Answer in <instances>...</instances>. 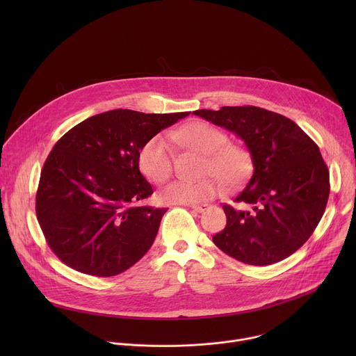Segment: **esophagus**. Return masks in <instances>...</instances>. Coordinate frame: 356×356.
I'll return each mask as SVG.
<instances>
[{
	"label": "esophagus",
	"instance_id": "1",
	"mask_svg": "<svg viewBox=\"0 0 356 356\" xmlns=\"http://www.w3.org/2000/svg\"><path fill=\"white\" fill-rule=\"evenodd\" d=\"M188 207H190L191 210L197 211V213H202V211H206L210 206H209V204H188Z\"/></svg>",
	"mask_w": 356,
	"mask_h": 356
}]
</instances>
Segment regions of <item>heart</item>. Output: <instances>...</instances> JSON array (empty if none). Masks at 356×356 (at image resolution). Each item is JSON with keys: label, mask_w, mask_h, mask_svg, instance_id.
Returning a JSON list of instances; mask_svg holds the SVG:
<instances>
[{"label": "heart", "mask_w": 356, "mask_h": 356, "mask_svg": "<svg viewBox=\"0 0 356 356\" xmlns=\"http://www.w3.org/2000/svg\"><path fill=\"white\" fill-rule=\"evenodd\" d=\"M170 138L206 155L201 175L211 176L197 181L169 184L162 191V200L169 204H195L207 201L220 191L218 178L224 187L229 188L238 186L250 170L252 161L248 149L239 143L227 142L225 132L207 122L187 124L172 131ZM138 166L152 183H166L173 175V156L168 138L159 134L146 140L138 154ZM213 175L218 178H213Z\"/></svg>", "instance_id": "heart-1"}]
</instances>
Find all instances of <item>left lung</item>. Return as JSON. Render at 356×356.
Masks as SVG:
<instances>
[{"label":"left lung","mask_w":356,"mask_h":356,"mask_svg":"<svg viewBox=\"0 0 356 356\" xmlns=\"http://www.w3.org/2000/svg\"><path fill=\"white\" fill-rule=\"evenodd\" d=\"M236 134L248 146L253 173L222 206L225 228L213 236L231 258L255 266L280 262L317 228L330 195V172L316 142L296 122L265 108L242 106L193 113Z\"/></svg>","instance_id":"8db88e82"}]
</instances>
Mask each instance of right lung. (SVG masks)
I'll list each match as a JSON object with an SVG mask.
<instances>
[{
	"label": "right lung",
	"mask_w": 356,
	"mask_h": 356,
	"mask_svg": "<svg viewBox=\"0 0 356 356\" xmlns=\"http://www.w3.org/2000/svg\"><path fill=\"white\" fill-rule=\"evenodd\" d=\"M188 114L113 110L84 120L55 143L40 172L36 217L63 264L110 277L149 250L166 209L138 204L154 193L139 172L138 154Z\"/></svg>",
	"instance_id": "right-lung-1"
}]
</instances>
